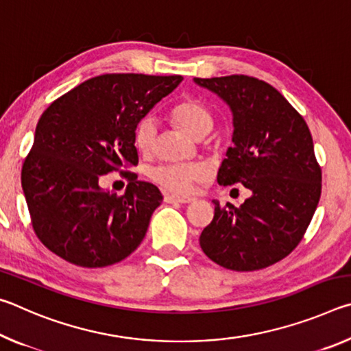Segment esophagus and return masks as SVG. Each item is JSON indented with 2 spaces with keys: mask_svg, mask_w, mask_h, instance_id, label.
<instances>
[{
  "mask_svg": "<svg viewBox=\"0 0 351 351\" xmlns=\"http://www.w3.org/2000/svg\"><path fill=\"white\" fill-rule=\"evenodd\" d=\"M165 203H180V204H189L195 201L192 197H178V195H165Z\"/></svg>",
  "mask_w": 351,
  "mask_h": 351,
  "instance_id": "34e87169",
  "label": "esophagus"
}]
</instances>
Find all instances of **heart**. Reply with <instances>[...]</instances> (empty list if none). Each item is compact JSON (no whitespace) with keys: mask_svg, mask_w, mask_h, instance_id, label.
Wrapping results in <instances>:
<instances>
[{"mask_svg":"<svg viewBox=\"0 0 351 351\" xmlns=\"http://www.w3.org/2000/svg\"><path fill=\"white\" fill-rule=\"evenodd\" d=\"M170 117L178 127L195 139L204 138L213 128L210 110L198 99H184L173 106ZM158 138V122L152 116L141 119L134 128L133 141L138 152L150 154ZM207 170L201 164H161L148 171L152 180L159 186L175 193H189L193 184L206 178Z\"/></svg>","mask_w":351,"mask_h":351,"instance_id":"b5f03b06","label":"heart"}]
</instances>
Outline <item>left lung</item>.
<instances>
[{
    "label": "left lung",
    "mask_w": 351,
    "mask_h": 351,
    "mask_svg": "<svg viewBox=\"0 0 351 351\" xmlns=\"http://www.w3.org/2000/svg\"><path fill=\"white\" fill-rule=\"evenodd\" d=\"M232 111L234 147L218 170L219 186L241 184L251 197L240 207L219 206L199 237L217 265L232 271L268 268L304 239L316 212L322 171L299 112L274 86L249 75L197 79Z\"/></svg>",
    "instance_id": "1"
}]
</instances>
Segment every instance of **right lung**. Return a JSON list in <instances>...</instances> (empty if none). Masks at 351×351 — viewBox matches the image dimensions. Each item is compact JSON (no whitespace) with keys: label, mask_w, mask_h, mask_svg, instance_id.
Returning a JSON list of instances; mask_svg holds the SVG:
<instances>
[{"label":"right lung","mask_w":351,"mask_h":351,"mask_svg":"<svg viewBox=\"0 0 351 351\" xmlns=\"http://www.w3.org/2000/svg\"><path fill=\"white\" fill-rule=\"evenodd\" d=\"M181 75L104 74L80 83L41 114L21 170L32 228L69 263L104 268L141 245L162 195L132 171L122 197L100 178L138 164L133 134Z\"/></svg>","instance_id":"obj_1"}]
</instances>
